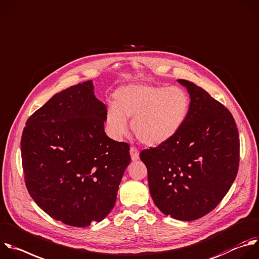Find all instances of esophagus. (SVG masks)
Wrapping results in <instances>:
<instances>
[{
  "instance_id": "esophagus-1",
  "label": "esophagus",
  "mask_w": 259,
  "mask_h": 259,
  "mask_svg": "<svg viewBox=\"0 0 259 259\" xmlns=\"http://www.w3.org/2000/svg\"><path fill=\"white\" fill-rule=\"evenodd\" d=\"M130 153H131V157H132V160H133V161L139 160V158H140V153H139V151H138L137 148L132 147L131 150H130Z\"/></svg>"
}]
</instances>
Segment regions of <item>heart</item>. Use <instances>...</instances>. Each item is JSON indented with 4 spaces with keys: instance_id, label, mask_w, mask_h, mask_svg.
I'll return each mask as SVG.
<instances>
[{
    "instance_id": "b5f03b06",
    "label": "heart",
    "mask_w": 259,
    "mask_h": 259,
    "mask_svg": "<svg viewBox=\"0 0 259 259\" xmlns=\"http://www.w3.org/2000/svg\"><path fill=\"white\" fill-rule=\"evenodd\" d=\"M191 99L178 85L131 83L114 93V105L106 112V124L114 137L127 132V119L140 142L158 146L172 139L188 119Z\"/></svg>"
}]
</instances>
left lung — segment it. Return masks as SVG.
<instances>
[{"label": "left lung", "mask_w": 259, "mask_h": 259, "mask_svg": "<svg viewBox=\"0 0 259 259\" xmlns=\"http://www.w3.org/2000/svg\"><path fill=\"white\" fill-rule=\"evenodd\" d=\"M191 99L187 121L172 139L141 152L151 197L159 210L191 222L210 211L233 185L240 142L231 112L195 83L178 79Z\"/></svg>", "instance_id": "8db88e82"}]
</instances>
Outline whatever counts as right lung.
I'll use <instances>...</instances> for the list:
<instances>
[{"instance_id": "1", "label": "right lung", "mask_w": 259, "mask_h": 259, "mask_svg": "<svg viewBox=\"0 0 259 259\" xmlns=\"http://www.w3.org/2000/svg\"><path fill=\"white\" fill-rule=\"evenodd\" d=\"M106 112L88 80L54 95L23 130L27 191L46 213L65 225L88 227L114 207L131 155L127 143L105 134Z\"/></svg>"}]
</instances>
